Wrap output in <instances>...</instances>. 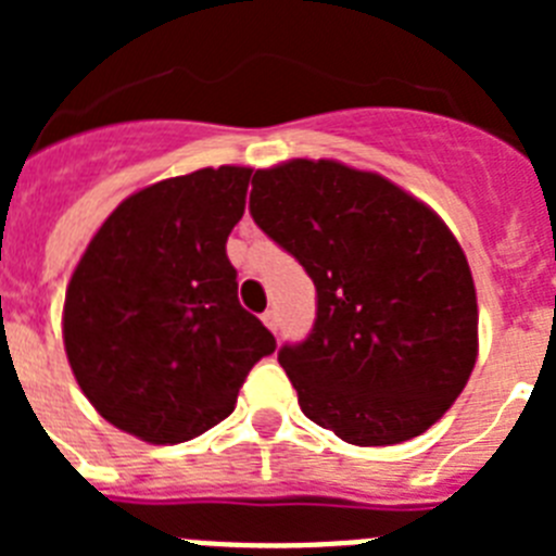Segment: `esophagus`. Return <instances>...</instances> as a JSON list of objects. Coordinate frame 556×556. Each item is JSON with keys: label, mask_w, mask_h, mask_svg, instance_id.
Listing matches in <instances>:
<instances>
[{"label": "esophagus", "mask_w": 556, "mask_h": 556, "mask_svg": "<svg viewBox=\"0 0 556 556\" xmlns=\"http://www.w3.org/2000/svg\"><path fill=\"white\" fill-rule=\"evenodd\" d=\"M262 320H264V326L269 328V331H278V312H275V308H267V312L262 314Z\"/></svg>", "instance_id": "obj_1"}]
</instances>
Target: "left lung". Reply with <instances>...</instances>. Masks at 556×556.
<instances>
[{
	"label": "left lung",
	"mask_w": 556,
	"mask_h": 556,
	"mask_svg": "<svg viewBox=\"0 0 556 556\" xmlns=\"http://www.w3.org/2000/svg\"><path fill=\"white\" fill-rule=\"evenodd\" d=\"M250 217L308 273L317 317L278 362L303 415L351 445H395L468 384L479 312L445 223L381 175L337 161L258 169Z\"/></svg>",
	"instance_id": "1"
}]
</instances>
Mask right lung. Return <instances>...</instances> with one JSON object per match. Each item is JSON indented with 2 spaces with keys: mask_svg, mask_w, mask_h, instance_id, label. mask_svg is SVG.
Wrapping results in <instances>:
<instances>
[{
  "mask_svg": "<svg viewBox=\"0 0 556 556\" xmlns=\"http://www.w3.org/2000/svg\"><path fill=\"white\" fill-rule=\"evenodd\" d=\"M248 184V166H219L136 191L68 281L63 342L77 384L108 424L147 443H186L225 420L275 351L225 253Z\"/></svg>",
  "mask_w": 556,
  "mask_h": 556,
  "instance_id": "right-lung-1",
  "label": "right lung"
}]
</instances>
